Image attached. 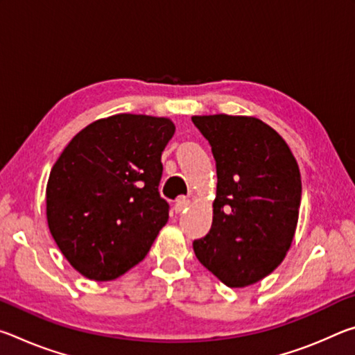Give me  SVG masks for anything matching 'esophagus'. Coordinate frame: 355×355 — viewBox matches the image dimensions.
<instances>
[{
    "mask_svg": "<svg viewBox=\"0 0 355 355\" xmlns=\"http://www.w3.org/2000/svg\"><path fill=\"white\" fill-rule=\"evenodd\" d=\"M188 207H189V200L186 199V197H180V199L175 202V205H173V209H175V213H183Z\"/></svg>",
    "mask_w": 355,
    "mask_h": 355,
    "instance_id": "1",
    "label": "esophagus"
}]
</instances>
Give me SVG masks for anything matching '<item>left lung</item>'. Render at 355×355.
Wrapping results in <instances>:
<instances>
[{
  "label": "left lung",
  "instance_id": "1",
  "mask_svg": "<svg viewBox=\"0 0 355 355\" xmlns=\"http://www.w3.org/2000/svg\"><path fill=\"white\" fill-rule=\"evenodd\" d=\"M211 146L218 173L209 232L192 243L196 257L230 288L266 277L296 232L302 183L290 147L255 117L194 116Z\"/></svg>",
  "mask_w": 355,
  "mask_h": 355
}]
</instances>
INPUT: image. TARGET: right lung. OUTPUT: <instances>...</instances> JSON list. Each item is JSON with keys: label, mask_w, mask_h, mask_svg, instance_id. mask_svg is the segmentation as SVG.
I'll return each instance as SVG.
<instances>
[{"label": "right lung", "mask_w": 355, "mask_h": 355, "mask_svg": "<svg viewBox=\"0 0 355 355\" xmlns=\"http://www.w3.org/2000/svg\"><path fill=\"white\" fill-rule=\"evenodd\" d=\"M173 133L169 119L117 114L81 130L53 166L48 227L84 277L117 279L148 254L169 219L158 186Z\"/></svg>", "instance_id": "right-lung-1"}]
</instances>
